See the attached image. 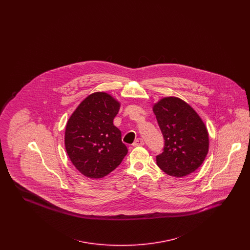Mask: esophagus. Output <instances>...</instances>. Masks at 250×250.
Returning a JSON list of instances; mask_svg holds the SVG:
<instances>
[{
    "mask_svg": "<svg viewBox=\"0 0 250 250\" xmlns=\"http://www.w3.org/2000/svg\"><path fill=\"white\" fill-rule=\"evenodd\" d=\"M144 144V142H143V139H141V138H139V139H137L134 143H133V146H141V145H143Z\"/></svg>",
    "mask_w": 250,
    "mask_h": 250,
    "instance_id": "34e87169",
    "label": "esophagus"
}]
</instances>
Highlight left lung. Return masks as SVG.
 <instances>
[{"mask_svg": "<svg viewBox=\"0 0 250 250\" xmlns=\"http://www.w3.org/2000/svg\"><path fill=\"white\" fill-rule=\"evenodd\" d=\"M153 111L165 140L156 164L164 172L184 177L202 165L208 154L209 136L199 114L178 97H165Z\"/></svg>", "mask_w": 250, "mask_h": 250, "instance_id": "obj_1", "label": "left lung"}]
</instances>
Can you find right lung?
<instances>
[{
    "label": "right lung",
    "mask_w": 250,
    "mask_h": 250,
    "mask_svg": "<svg viewBox=\"0 0 250 250\" xmlns=\"http://www.w3.org/2000/svg\"><path fill=\"white\" fill-rule=\"evenodd\" d=\"M120 103L107 93L87 96L65 127V150L84 176L99 179L119 166L127 154L121 131L113 125Z\"/></svg>",
    "instance_id": "right-lung-1"
}]
</instances>
